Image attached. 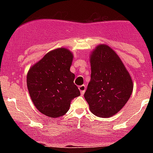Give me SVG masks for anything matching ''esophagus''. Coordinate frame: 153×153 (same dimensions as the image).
Returning a JSON list of instances; mask_svg holds the SVG:
<instances>
[{
	"label": "esophagus",
	"instance_id": "1",
	"mask_svg": "<svg viewBox=\"0 0 153 153\" xmlns=\"http://www.w3.org/2000/svg\"><path fill=\"white\" fill-rule=\"evenodd\" d=\"M78 88H79V91H80L81 95H83L85 93V90H86V86H85L84 85H81V86H79Z\"/></svg>",
	"mask_w": 153,
	"mask_h": 153
}]
</instances>
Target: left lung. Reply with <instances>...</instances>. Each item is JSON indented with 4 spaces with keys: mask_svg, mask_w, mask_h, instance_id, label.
Here are the masks:
<instances>
[{
    "mask_svg": "<svg viewBox=\"0 0 153 153\" xmlns=\"http://www.w3.org/2000/svg\"><path fill=\"white\" fill-rule=\"evenodd\" d=\"M91 79L84 93L91 113L109 118L125 106L133 83L120 56L106 44H100L90 56Z\"/></svg>",
    "mask_w": 153,
    "mask_h": 153,
    "instance_id": "1",
    "label": "left lung"
}]
</instances>
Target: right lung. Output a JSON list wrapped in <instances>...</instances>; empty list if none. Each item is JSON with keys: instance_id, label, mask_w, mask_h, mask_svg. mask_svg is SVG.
<instances>
[{"instance_id": "1", "label": "right lung", "mask_w": 153, "mask_h": 153, "mask_svg": "<svg viewBox=\"0 0 153 153\" xmlns=\"http://www.w3.org/2000/svg\"><path fill=\"white\" fill-rule=\"evenodd\" d=\"M74 54L60 47L44 55L30 68L27 86L31 100L38 111L51 118L67 113L73 99L80 95L70 72Z\"/></svg>"}]
</instances>
